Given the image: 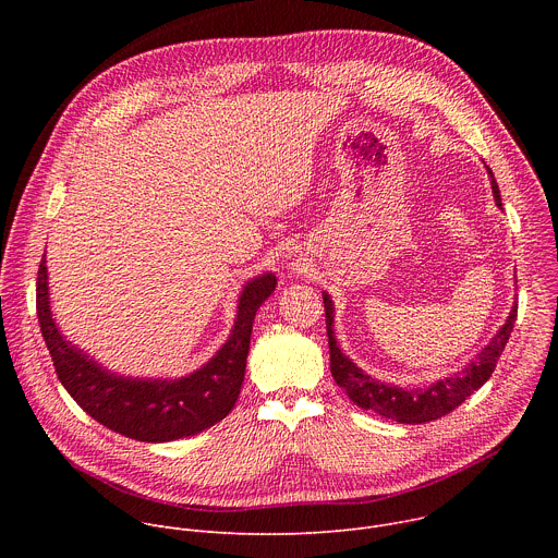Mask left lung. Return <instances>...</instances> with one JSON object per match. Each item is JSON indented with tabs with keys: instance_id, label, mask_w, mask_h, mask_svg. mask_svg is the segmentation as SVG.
<instances>
[{
	"instance_id": "1",
	"label": "left lung",
	"mask_w": 558,
	"mask_h": 558,
	"mask_svg": "<svg viewBox=\"0 0 558 558\" xmlns=\"http://www.w3.org/2000/svg\"><path fill=\"white\" fill-rule=\"evenodd\" d=\"M488 177H490V185H493V194H495V203L497 207H501V194H499V185L495 181L493 170L486 166ZM325 313H327V336H329V351H331V375L336 379V384L340 388H344V392L349 395V400L364 409V411H373L386 420L400 422V424H426L433 422L446 413H450L452 409H457L465 397H470L476 388H482L508 340L517 320V302L512 304L504 327L493 336V340L476 353L461 371L441 377L428 386H420V388H402L395 384H386L379 381L375 377H371L366 371H362L338 344L336 331H333V317H336V306L331 295L325 291Z\"/></svg>"
}]
</instances>
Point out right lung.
I'll list each match as a JSON object with an SVG mask.
<instances>
[{
    "instance_id": "1",
    "label": "right lung",
    "mask_w": 558,
    "mask_h": 558,
    "mask_svg": "<svg viewBox=\"0 0 558 558\" xmlns=\"http://www.w3.org/2000/svg\"><path fill=\"white\" fill-rule=\"evenodd\" d=\"M276 276L265 271L243 284L235 320L225 344L201 368L183 377H128L108 371L57 327L46 254L37 274V317L54 371L72 400L106 428L147 444L192 437L225 420L245 379L254 317L274 293Z\"/></svg>"
}]
</instances>
